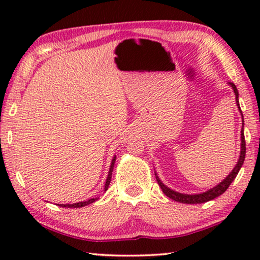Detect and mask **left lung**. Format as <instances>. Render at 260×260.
<instances>
[{
  "label": "left lung",
  "mask_w": 260,
  "mask_h": 260,
  "mask_svg": "<svg viewBox=\"0 0 260 260\" xmlns=\"http://www.w3.org/2000/svg\"><path fill=\"white\" fill-rule=\"evenodd\" d=\"M231 86H232L234 93H236V101H237V105L239 106V99H238V90L236 87V85L233 83H230ZM240 109V106H239ZM241 111V110H240ZM243 126H244V119H243ZM245 155H246V142H245V136H244V127L243 130H241V151H240V157H239V161H238L237 166L234 167V169L232 170V173L230 174L229 176L226 177L225 180L222 181L221 183H219L218 186L212 188V189H209L207 191H205V193L202 194H195V195H189V194H181V193H177V191H174L172 189H169L168 187H166L165 184L161 182V180L158 179L157 176H156V180H157V183L158 186L161 187V189L163 193H165L167 197L172 199L174 201H177V202H182V204H204V202H207L209 200H213V199H215L216 197H219V195H221L222 193H225L227 190V188L230 187V184L233 182V180L236 179L238 173H239V170L241 168V166H243V163L245 161Z\"/></svg>",
  "instance_id": "left-lung-1"
}]
</instances>
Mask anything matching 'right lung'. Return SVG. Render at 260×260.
Segmentation results:
<instances>
[{"instance_id": "add662e5", "label": "right lung", "mask_w": 260, "mask_h": 260, "mask_svg": "<svg viewBox=\"0 0 260 260\" xmlns=\"http://www.w3.org/2000/svg\"><path fill=\"white\" fill-rule=\"evenodd\" d=\"M115 159L116 157H113L112 159V163H111V167H110V172H109V175H108V179H106V182H105V190L109 188V184L111 182V175H112V170H113V165H115ZM97 199H90V200L87 201H83V202H78V204H72V205H60V207H69V208H78V207H84V206H87L92 204V202H94Z\"/></svg>"}]
</instances>
